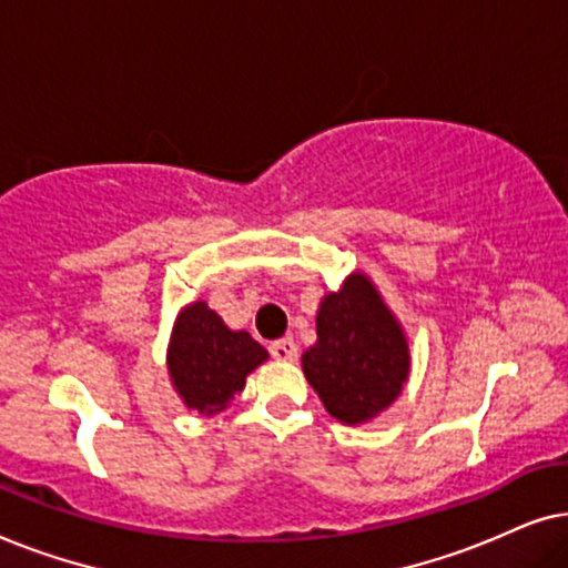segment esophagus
Wrapping results in <instances>:
<instances>
[{
    "label": "esophagus",
    "instance_id": "34e87169",
    "mask_svg": "<svg viewBox=\"0 0 568 568\" xmlns=\"http://www.w3.org/2000/svg\"><path fill=\"white\" fill-rule=\"evenodd\" d=\"M297 344H294V338H278L271 344V356L278 362H294L297 359Z\"/></svg>",
    "mask_w": 568,
    "mask_h": 568
}]
</instances>
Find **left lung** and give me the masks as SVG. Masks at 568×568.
Instances as JSON below:
<instances>
[{"mask_svg": "<svg viewBox=\"0 0 568 568\" xmlns=\"http://www.w3.org/2000/svg\"><path fill=\"white\" fill-rule=\"evenodd\" d=\"M317 341L302 354V372L341 424H369L390 408L410 375L408 336L364 271L323 294Z\"/></svg>", "mask_w": 568, "mask_h": 568, "instance_id": "left-lung-1", "label": "left lung"}]
</instances>
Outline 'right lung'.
<instances>
[{
	"label": "right lung",
	"instance_id": "right-lung-1",
	"mask_svg": "<svg viewBox=\"0 0 568 568\" xmlns=\"http://www.w3.org/2000/svg\"><path fill=\"white\" fill-rule=\"evenodd\" d=\"M268 359L247 331H232L204 300L181 307L168 344V375L185 408L199 416L227 410L245 379Z\"/></svg>",
	"mask_w": 568,
	"mask_h": 568
}]
</instances>
